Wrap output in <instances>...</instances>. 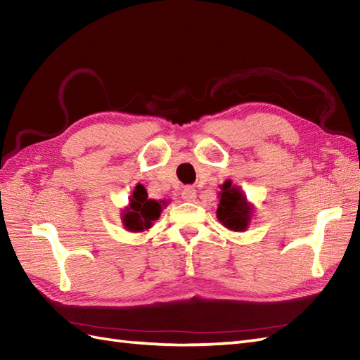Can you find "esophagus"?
<instances>
[{
  "label": "esophagus",
  "mask_w": 360,
  "mask_h": 360,
  "mask_svg": "<svg viewBox=\"0 0 360 360\" xmlns=\"http://www.w3.org/2000/svg\"><path fill=\"white\" fill-rule=\"evenodd\" d=\"M181 196H182L184 200H187V202L195 200L196 199V190L193 187H184Z\"/></svg>",
  "instance_id": "obj_1"
}]
</instances>
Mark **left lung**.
<instances>
[{"mask_svg":"<svg viewBox=\"0 0 360 360\" xmlns=\"http://www.w3.org/2000/svg\"><path fill=\"white\" fill-rule=\"evenodd\" d=\"M219 199V222L231 231H246L251 224L254 205L248 200L243 190L228 179L220 186Z\"/></svg>","mask_w":360,"mask_h":360,"instance_id":"1","label":"left lung"}]
</instances>
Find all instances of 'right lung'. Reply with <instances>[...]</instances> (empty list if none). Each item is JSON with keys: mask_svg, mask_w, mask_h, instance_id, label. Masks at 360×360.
<instances>
[{"mask_svg": "<svg viewBox=\"0 0 360 360\" xmlns=\"http://www.w3.org/2000/svg\"><path fill=\"white\" fill-rule=\"evenodd\" d=\"M169 202L149 199V195L140 184H136L131 198H129L127 207L123 208L122 222L124 229L131 233H143L153 226L155 220L161 216L162 207L167 205Z\"/></svg>", "mask_w": 360, "mask_h": 360, "instance_id": "1", "label": "right lung"}]
</instances>
